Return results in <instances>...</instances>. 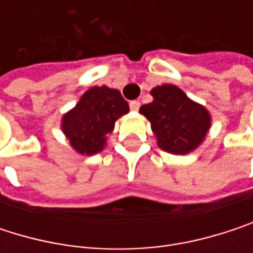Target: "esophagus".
I'll return each mask as SVG.
<instances>
[{"label": "esophagus", "instance_id": "34e87169", "mask_svg": "<svg viewBox=\"0 0 253 253\" xmlns=\"http://www.w3.org/2000/svg\"><path fill=\"white\" fill-rule=\"evenodd\" d=\"M139 107H140V102H139V101H131V102H130V110H131V111H137Z\"/></svg>", "mask_w": 253, "mask_h": 253}]
</instances>
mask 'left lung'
Instances as JSON below:
<instances>
[{
	"label": "left lung",
	"mask_w": 253,
	"mask_h": 253,
	"mask_svg": "<svg viewBox=\"0 0 253 253\" xmlns=\"http://www.w3.org/2000/svg\"><path fill=\"white\" fill-rule=\"evenodd\" d=\"M152 102L140 107L157 137V145L173 155L193 152L211 128L210 111L192 101L178 86L164 83L151 90Z\"/></svg>",
	"instance_id": "obj_1"
}]
</instances>
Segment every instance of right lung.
<instances>
[{"label":"right lung","mask_w":253,"mask_h":253,"mask_svg":"<svg viewBox=\"0 0 253 253\" xmlns=\"http://www.w3.org/2000/svg\"><path fill=\"white\" fill-rule=\"evenodd\" d=\"M128 113V104L120 90L92 86L76 105L61 117V130L70 146L80 155H95L107 145L116 122Z\"/></svg>","instance_id":"add662e5"}]
</instances>
